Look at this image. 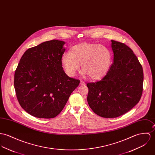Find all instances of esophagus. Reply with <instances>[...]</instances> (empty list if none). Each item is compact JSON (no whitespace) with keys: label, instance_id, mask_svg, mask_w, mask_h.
Instances as JSON below:
<instances>
[{"label":"esophagus","instance_id":"obj_1","mask_svg":"<svg viewBox=\"0 0 155 155\" xmlns=\"http://www.w3.org/2000/svg\"><path fill=\"white\" fill-rule=\"evenodd\" d=\"M80 84H81V85H84V84H85V83H84V81H81V82H80Z\"/></svg>","mask_w":155,"mask_h":155}]
</instances>
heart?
Instances as JSON below:
<instances>
[{"instance_id":"obj_1","label":"heart","mask_w":155,"mask_h":155,"mask_svg":"<svg viewBox=\"0 0 155 155\" xmlns=\"http://www.w3.org/2000/svg\"><path fill=\"white\" fill-rule=\"evenodd\" d=\"M111 61V54L107 47L88 42L74 45L69 53H64L61 58L63 67L69 76H74L82 64V71L94 81L101 79L106 75Z\"/></svg>"}]
</instances>
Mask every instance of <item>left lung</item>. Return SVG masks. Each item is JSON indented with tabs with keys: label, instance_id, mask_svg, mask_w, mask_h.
Instances as JSON below:
<instances>
[{
	"label": "left lung",
	"instance_id": "obj_1",
	"mask_svg": "<svg viewBox=\"0 0 155 155\" xmlns=\"http://www.w3.org/2000/svg\"><path fill=\"white\" fill-rule=\"evenodd\" d=\"M114 62L101 81L88 83L87 100L104 118H116L131 110L143 92V71L137 57L124 43L111 40Z\"/></svg>",
	"mask_w": 155,
	"mask_h": 155
}]
</instances>
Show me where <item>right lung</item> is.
<instances>
[{"mask_svg":"<svg viewBox=\"0 0 155 155\" xmlns=\"http://www.w3.org/2000/svg\"><path fill=\"white\" fill-rule=\"evenodd\" d=\"M64 44L53 40L28 48L15 71L17 99L21 107L35 117H56L79 84V80L71 78L63 70Z\"/></svg>","mask_w":155,"mask_h":155,"instance_id":"obj_1","label":"right lung"}]
</instances>
